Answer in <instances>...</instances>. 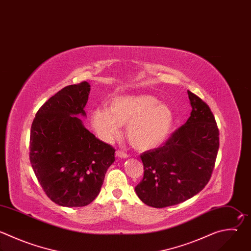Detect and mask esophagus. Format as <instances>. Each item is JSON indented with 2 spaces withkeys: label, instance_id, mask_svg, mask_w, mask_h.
Segmentation results:
<instances>
[{
  "label": "esophagus",
  "instance_id": "esophagus-1",
  "mask_svg": "<svg viewBox=\"0 0 251 251\" xmlns=\"http://www.w3.org/2000/svg\"><path fill=\"white\" fill-rule=\"evenodd\" d=\"M115 155H116L117 157H120V158H127V157H129V155H128L126 152L121 151H117L116 153H115Z\"/></svg>",
  "mask_w": 251,
  "mask_h": 251
}]
</instances>
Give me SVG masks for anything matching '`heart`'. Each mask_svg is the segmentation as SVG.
Wrapping results in <instances>:
<instances>
[{"label": "heart", "instance_id": "b5f03b06", "mask_svg": "<svg viewBox=\"0 0 251 251\" xmlns=\"http://www.w3.org/2000/svg\"><path fill=\"white\" fill-rule=\"evenodd\" d=\"M92 125L100 138L109 142L126 126L130 144L139 151H151L168 139L174 112L165 103L151 95H126L113 98L107 108L93 111Z\"/></svg>", "mask_w": 251, "mask_h": 251}]
</instances>
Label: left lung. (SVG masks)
<instances>
[{
  "mask_svg": "<svg viewBox=\"0 0 251 251\" xmlns=\"http://www.w3.org/2000/svg\"><path fill=\"white\" fill-rule=\"evenodd\" d=\"M192 107L186 123L164 146L141 154L144 177L135 187L143 203L164 208L198 194L209 182L219 151V129L209 106L187 91Z\"/></svg>",
  "mask_w": 251,
  "mask_h": 251,
  "instance_id": "8db88e82",
  "label": "left lung"
}]
</instances>
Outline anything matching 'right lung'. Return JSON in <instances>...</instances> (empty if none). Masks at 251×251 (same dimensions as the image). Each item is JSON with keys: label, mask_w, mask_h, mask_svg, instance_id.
I'll return each mask as SVG.
<instances>
[{"label": "right lung", "mask_w": 251, "mask_h": 251, "mask_svg": "<svg viewBox=\"0 0 251 251\" xmlns=\"http://www.w3.org/2000/svg\"><path fill=\"white\" fill-rule=\"evenodd\" d=\"M91 85L64 88L37 111L31 125L29 157L46 195L63 207H82L100 194L115 150L99 140L78 117L89 100Z\"/></svg>", "instance_id": "right-lung-1"}]
</instances>
